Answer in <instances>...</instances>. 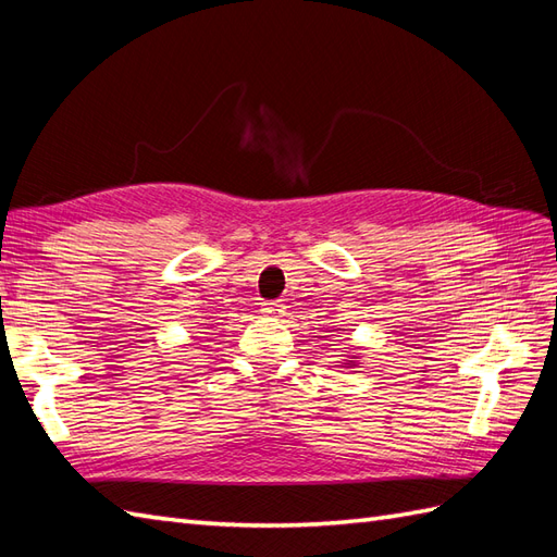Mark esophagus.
<instances>
[{
	"mask_svg": "<svg viewBox=\"0 0 557 557\" xmlns=\"http://www.w3.org/2000/svg\"><path fill=\"white\" fill-rule=\"evenodd\" d=\"M261 312H263V315H265V318H273V320H282L284 315H287V306H282V304H277V301H273V304H263Z\"/></svg>",
	"mask_w": 557,
	"mask_h": 557,
	"instance_id": "1",
	"label": "esophagus"
}]
</instances>
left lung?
I'll list each match as a JSON object with an SVG mask.
<instances>
[{"label": "left lung", "instance_id": "obj_1", "mask_svg": "<svg viewBox=\"0 0 557 557\" xmlns=\"http://www.w3.org/2000/svg\"><path fill=\"white\" fill-rule=\"evenodd\" d=\"M360 358H362V355H360V352H352V355H346V360H344V362H341L338 367H358V364H360Z\"/></svg>", "mask_w": 557, "mask_h": 557}]
</instances>
